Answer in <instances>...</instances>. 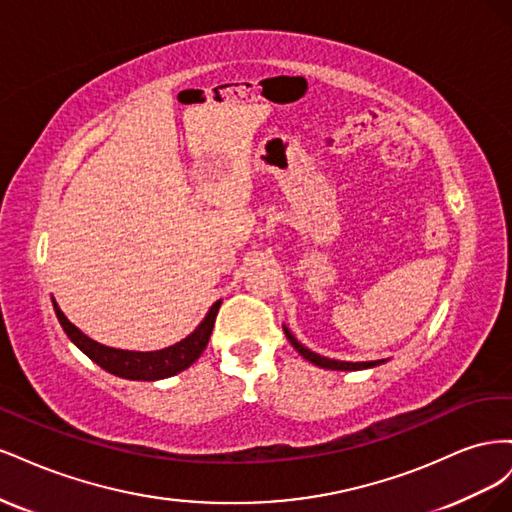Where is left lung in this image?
Returning <instances> with one entry per match:
<instances>
[{"label": "left lung", "instance_id": "obj_1", "mask_svg": "<svg viewBox=\"0 0 512 512\" xmlns=\"http://www.w3.org/2000/svg\"><path fill=\"white\" fill-rule=\"evenodd\" d=\"M284 333H286V339L292 344V348L297 350L305 361H309L316 367H322V369H335V371H359V369H371V367H378L382 363H386L389 359H380V361H361V363H350V361H335V359H327V356H320L316 352H312L309 348H305L297 337H294L290 333V329L284 324Z\"/></svg>", "mask_w": 512, "mask_h": 512}]
</instances>
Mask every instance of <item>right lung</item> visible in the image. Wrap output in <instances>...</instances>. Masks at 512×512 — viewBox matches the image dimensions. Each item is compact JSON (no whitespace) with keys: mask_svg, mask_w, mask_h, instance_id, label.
Segmentation results:
<instances>
[{"mask_svg":"<svg viewBox=\"0 0 512 512\" xmlns=\"http://www.w3.org/2000/svg\"><path fill=\"white\" fill-rule=\"evenodd\" d=\"M51 301H53V309L61 329L66 331L70 342L81 352H85L91 361L113 376L126 378V380H145V382L164 380L179 374L183 369H188L198 356L205 352L213 331V324H215V316H218V309L222 305V299L215 301L209 307L203 322H200L188 337L181 339V342L162 350L141 352V350H119V348L98 344L96 339L87 337L79 327H74V324L64 316V312H61L53 297Z\"/></svg>","mask_w":512,"mask_h":512,"instance_id":"right-lung-1","label":"right lung"}]
</instances>
